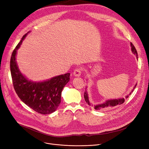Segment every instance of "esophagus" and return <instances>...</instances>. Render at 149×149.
<instances>
[{
  "label": "esophagus",
  "mask_w": 149,
  "mask_h": 149,
  "mask_svg": "<svg viewBox=\"0 0 149 149\" xmlns=\"http://www.w3.org/2000/svg\"><path fill=\"white\" fill-rule=\"evenodd\" d=\"M81 72H82V69H81V68H76V69L74 70L73 74H74L75 76H76V77H79V76L81 75Z\"/></svg>",
  "instance_id": "34e87169"
}]
</instances>
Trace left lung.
I'll list each match as a JSON object with an SVG mask.
<instances>
[{
  "label": "left lung",
  "mask_w": 149,
  "mask_h": 149,
  "mask_svg": "<svg viewBox=\"0 0 149 149\" xmlns=\"http://www.w3.org/2000/svg\"><path fill=\"white\" fill-rule=\"evenodd\" d=\"M131 46H132V51L133 53H134V54H136V56H138V54H137L136 49L135 48L134 45H133L132 43H131ZM136 86V84L135 85V87ZM133 91H134V90H133ZM133 91H132V92H133ZM130 94H131V93H130ZM84 100L86 101V102L89 105H90L89 101V100H88V93H87V91H85V92L84 93ZM127 97H128V95L126 97V98H127ZM124 102V98H120V99H115V100H108L104 103L98 104V105H96L94 107V108H95V109H96V110H101V109H102V110H103H103H106V109H111V108H112V107H113L115 106H118V105L122 104Z\"/></svg>",
  "instance_id": "obj_1"
}]
</instances>
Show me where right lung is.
I'll use <instances>...</instances> for the list:
<instances>
[{
	"label": "right lung",
	"instance_id": "right-lung-1",
	"mask_svg": "<svg viewBox=\"0 0 149 149\" xmlns=\"http://www.w3.org/2000/svg\"><path fill=\"white\" fill-rule=\"evenodd\" d=\"M26 34L14 49L10 60V70L14 89L20 99L39 113L49 114L56 110L61 102V91L69 81L70 73L55 77L43 82L34 83L23 76L17 66L15 55Z\"/></svg>",
	"mask_w": 149,
	"mask_h": 149
}]
</instances>
